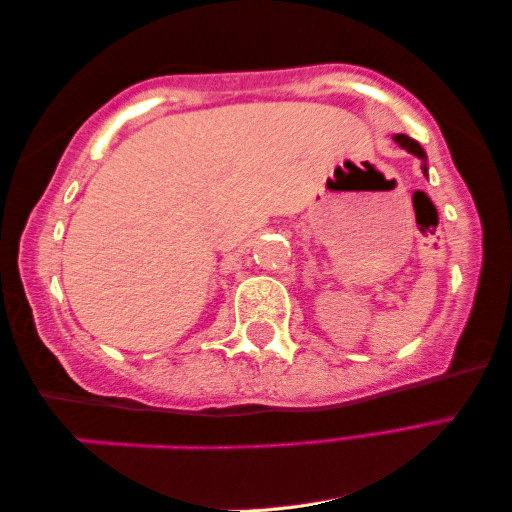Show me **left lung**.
Listing matches in <instances>:
<instances>
[{
	"label": "left lung",
	"mask_w": 512,
	"mask_h": 512,
	"mask_svg": "<svg viewBox=\"0 0 512 512\" xmlns=\"http://www.w3.org/2000/svg\"><path fill=\"white\" fill-rule=\"evenodd\" d=\"M395 142H397V145H399L401 149H406V152L415 154L417 158H422V161H426V154H424V149H422V145H420V142H417V140H413V138L404 136V133H399V136H395ZM422 170L426 172V165L422 167Z\"/></svg>",
	"instance_id": "8db88e82"
}]
</instances>
